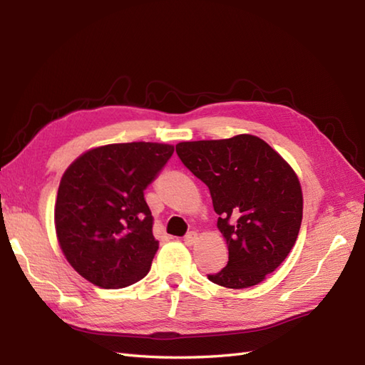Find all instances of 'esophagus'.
<instances>
[{
  "mask_svg": "<svg viewBox=\"0 0 365 365\" xmlns=\"http://www.w3.org/2000/svg\"><path fill=\"white\" fill-rule=\"evenodd\" d=\"M196 240H197V234H196V232H188V234L183 237V242H185V245H188V246L195 245V243H196Z\"/></svg>",
  "mask_w": 365,
  "mask_h": 365,
  "instance_id": "34e87169",
  "label": "esophagus"
}]
</instances>
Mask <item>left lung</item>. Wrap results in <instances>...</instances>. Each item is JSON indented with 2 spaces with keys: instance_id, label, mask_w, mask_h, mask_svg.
<instances>
[{
  "instance_id": "8db88e82",
  "label": "left lung",
  "mask_w": 365,
  "mask_h": 365,
  "mask_svg": "<svg viewBox=\"0 0 365 365\" xmlns=\"http://www.w3.org/2000/svg\"><path fill=\"white\" fill-rule=\"evenodd\" d=\"M178 158L202 180L218 213L229 262L208 281L227 289L257 285L281 265L297 242L302 192L293 169L252 135L178 143Z\"/></svg>"
}]
</instances>
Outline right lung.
Returning a JSON list of instances; mask_svg holds the SVG:
<instances>
[{"mask_svg":"<svg viewBox=\"0 0 365 365\" xmlns=\"http://www.w3.org/2000/svg\"><path fill=\"white\" fill-rule=\"evenodd\" d=\"M174 147L127 143L97 147L61 178L54 226L68 263L102 289L128 287L149 273L158 242L144 190Z\"/></svg>","mask_w":365,"mask_h":365,"instance_id":"add662e5","label":"right lung"}]
</instances>
